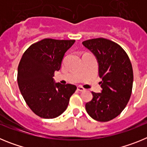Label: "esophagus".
Masks as SVG:
<instances>
[{"instance_id":"obj_1","label":"esophagus","mask_w":147,"mask_h":147,"mask_svg":"<svg viewBox=\"0 0 147 147\" xmlns=\"http://www.w3.org/2000/svg\"><path fill=\"white\" fill-rule=\"evenodd\" d=\"M77 90H79V91H85V88H83L82 86H77Z\"/></svg>"}]
</instances>
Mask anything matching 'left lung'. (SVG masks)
<instances>
[{
    "instance_id": "obj_1",
    "label": "left lung",
    "mask_w": 147,
    "mask_h": 147,
    "mask_svg": "<svg viewBox=\"0 0 147 147\" xmlns=\"http://www.w3.org/2000/svg\"><path fill=\"white\" fill-rule=\"evenodd\" d=\"M83 45L96 57L102 93L92 92L85 105L88 115L98 121H109L123 111L131 96L133 71L129 58L119 44L105 38L85 40Z\"/></svg>"
}]
</instances>
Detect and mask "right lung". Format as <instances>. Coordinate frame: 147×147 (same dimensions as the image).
Segmentation results:
<instances>
[{
  "instance_id": "1",
  "label": "right lung",
  "mask_w": 147,
  "mask_h": 147,
  "mask_svg": "<svg viewBox=\"0 0 147 147\" xmlns=\"http://www.w3.org/2000/svg\"><path fill=\"white\" fill-rule=\"evenodd\" d=\"M74 42V40L43 39L32 44L22 56L18 68V86L27 105L40 117H58L67 109L76 90L74 85L55 83L53 78Z\"/></svg>"
}]
</instances>
